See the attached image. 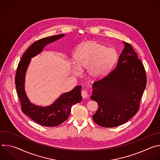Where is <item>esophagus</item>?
<instances>
[{"label":"esophagus","instance_id":"esophagus-1","mask_svg":"<svg viewBox=\"0 0 160 160\" xmlns=\"http://www.w3.org/2000/svg\"><path fill=\"white\" fill-rule=\"evenodd\" d=\"M82 98H83V99H85V98H87V97H88V93H87V92L86 90H82Z\"/></svg>","mask_w":160,"mask_h":160}]
</instances>
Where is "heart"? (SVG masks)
<instances>
[{
  "label": "heart",
  "mask_w": 160,
  "mask_h": 160,
  "mask_svg": "<svg viewBox=\"0 0 160 160\" xmlns=\"http://www.w3.org/2000/svg\"><path fill=\"white\" fill-rule=\"evenodd\" d=\"M77 63H73L72 70L75 75H81L82 70L88 69V75L93 78L104 76L116 62L117 55L115 51L106 48L95 42H88L80 47L75 53Z\"/></svg>",
  "instance_id": "1"
}]
</instances>
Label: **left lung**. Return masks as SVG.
I'll return each mask as SVG.
<instances>
[{
    "label": "left lung",
    "mask_w": 160,
    "mask_h": 160,
    "mask_svg": "<svg viewBox=\"0 0 160 160\" xmlns=\"http://www.w3.org/2000/svg\"><path fill=\"white\" fill-rule=\"evenodd\" d=\"M124 49L117 66L95 82L90 99L98 102L92 116L99 126L107 128L124 124L138 112L146 86L144 67L132 45L123 42Z\"/></svg>",
    "instance_id": "8db88e82"
}]
</instances>
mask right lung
I'll return each instance as SVG.
<instances>
[{
	"mask_svg": "<svg viewBox=\"0 0 160 160\" xmlns=\"http://www.w3.org/2000/svg\"><path fill=\"white\" fill-rule=\"evenodd\" d=\"M64 36V34H59L35 41L22 55L16 70L15 83L22 111L36 123L45 127H55L63 123L69 117L72 106L82 99L81 85L75 87L70 92L63 93L52 104L47 106L32 103L25 92L26 73L31 59L39 54L47 45Z\"/></svg>",
	"mask_w": 160,
	"mask_h": 160,
	"instance_id": "right-lung-1",
	"label": "right lung"
}]
</instances>
